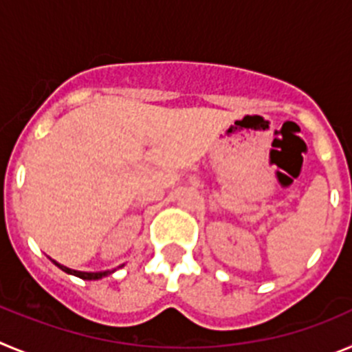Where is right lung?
<instances>
[{"mask_svg":"<svg viewBox=\"0 0 352 352\" xmlns=\"http://www.w3.org/2000/svg\"><path fill=\"white\" fill-rule=\"evenodd\" d=\"M52 263H54L56 266H58V268L63 270V272L70 273V275L79 276V278H82V280H98V278H102V276H107V275H111V273H113V272H98V273L76 272V270H70V268H67V266H61V264H58V263H56V261H52Z\"/></svg>","mask_w":352,"mask_h":352,"instance_id":"right-lung-1","label":"right lung"}]
</instances>
